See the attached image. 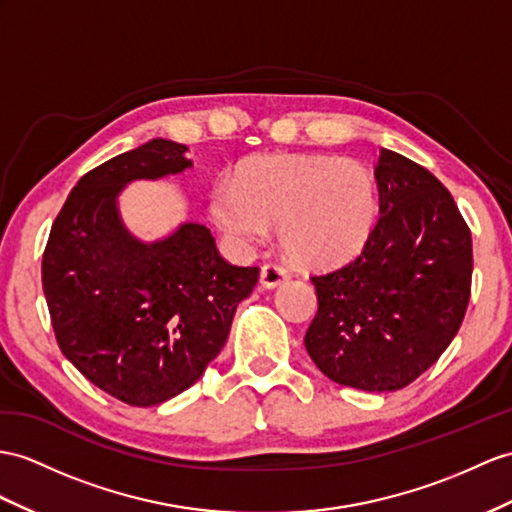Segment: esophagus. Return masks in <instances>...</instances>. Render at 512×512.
Instances as JSON below:
<instances>
[{"mask_svg": "<svg viewBox=\"0 0 512 512\" xmlns=\"http://www.w3.org/2000/svg\"><path fill=\"white\" fill-rule=\"evenodd\" d=\"M284 280H289V271L278 263H267L263 271H260V284H263L265 289H273V286L282 284Z\"/></svg>", "mask_w": 512, "mask_h": 512, "instance_id": "34e87169", "label": "esophagus"}]
</instances>
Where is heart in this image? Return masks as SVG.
Instances as JSON below:
<instances>
[{"mask_svg": "<svg viewBox=\"0 0 512 512\" xmlns=\"http://www.w3.org/2000/svg\"><path fill=\"white\" fill-rule=\"evenodd\" d=\"M378 184L358 160L265 156L213 189V215L236 241L265 243L271 226L293 260L330 267L365 247L378 221Z\"/></svg>", "mask_w": 512, "mask_h": 512, "instance_id": "b5f03b06", "label": "heart"}]
</instances>
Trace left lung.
I'll list each match as a JSON object with an SVG mask.
<instances>
[{"label": "left lung", "mask_w": 512, "mask_h": 512, "mask_svg": "<svg viewBox=\"0 0 512 512\" xmlns=\"http://www.w3.org/2000/svg\"><path fill=\"white\" fill-rule=\"evenodd\" d=\"M380 217L358 256L310 276L317 315L308 356L330 380L397 391L452 343L471 295V230L428 169L382 149Z\"/></svg>", "instance_id": "8db88e82"}]
</instances>
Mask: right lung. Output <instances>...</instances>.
I'll return each mask as SVG.
<instances>
[{
  "label": "right lung",
  "instance_id": "right-lung-1",
  "mask_svg": "<svg viewBox=\"0 0 512 512\" xmlns=\"http://www.w3.org/2000/svg\"><path fill=\"white\" fill-rule=\"evenodd\" d=\"M186 147L149 141L80 178L43 252V293L60 352L86 380L130 406L193 386L221 347L258 267H236L199 223L143 245L121 226L115 197L136 178L191 167Z\"/></svg>",
  "mask_w": 512,
  "mask_h": 512
}]
</instances>
